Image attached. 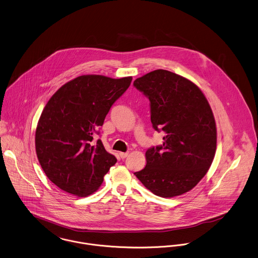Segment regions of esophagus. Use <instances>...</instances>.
<instances>
[{"instance_id":"1","label":"esophagus","mask_w":258,"mask_h":258,"mask_svg":"<svg viewBox=\"0 0 258 258\" xmlns=\"http://www.w3.org/2000/svg\"><path fill=\"white\" fill-rule=\"evenodd\" d=\"M127 155H128L127 152H126V153H119V156H120L121 158H125Z\"/></svg>"}]
</instances>
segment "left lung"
<instances>
[{"label": "left lung", "mask_w": 258, "mask_h": 258, "mask_svg": "<svg viewBox=\"0 0 258 258\" xmlns=\"http://www.w3.org/2000/svg\"><path fill=\"white\" fill-rule=\"evenodd\" d=\"M134 87L150 100L153 127L165 134L162 145L147 151L146 167L135 174L157 197L183 195L206 175L215 155L210 105L197 85L165 70L137 79Z\"/></svg>", "instance_id": "obj_1"}]
</instances>
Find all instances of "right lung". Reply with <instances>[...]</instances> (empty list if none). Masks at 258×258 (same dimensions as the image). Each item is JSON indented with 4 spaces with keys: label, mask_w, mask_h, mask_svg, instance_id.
I'll return each mask as SVG.
<instances>
[{
    "label": "right lung",
    "mask_w": 258,
    "mask_h": 258,
    "mask_svg": "<svg viewBox=\"0 0 258 258\" xmlns=\"http://www.w3.org/2000/svg\"><path fill=\"white\" fill-rule=\"evenodd\" d=\"M132 80L81 76L60 87L46 104L36 130V152L48 178L63 191L92 195L116 162L101 140H93Z\"/></svg>",
    "instance_id": "add662e5"
}]
</instances>
